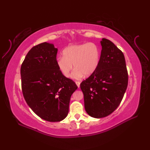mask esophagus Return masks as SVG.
<instances>
[{
	"mask_svg": "<svg viewBox=\"0 0 150 150\" xmlns=\"http://www.w3.org/2000/svg\"><path fill=\"white\" fill-rule=\"evenodd\" d=\"M75 83H76V85H77V87L79 88L80 87V84H81V83L79 82V81H76Z\"/></svg>",
	"mask_w": 150,
	"mask_h": 150,
	"instance_id": "esophagus-1",
	"label": "esophagus"
}]
</instances>
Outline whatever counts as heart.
Returning <instances> with one entry per match:
<instances>
[{"label":"heart","mask_w":150,"mask_h":150,"mask_svg":"<svg viewBox=\"0 0 150 150\" xmlns=\"http://www.w3.org/2000/svg\"><path fill=\"white\" fill-rule=\"evenodd\" d=\"M100 62V50L95 43L69 45L63 50V57L57 60V65L61 73L69 78L73 70V77L80 79L90 76L98 69Z\"/></svg>","instance_id":"obj_1"}]
</instances>
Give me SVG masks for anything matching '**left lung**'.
<instances>
[{
  "label": "left lung",
  "instance_id": "obj_1",
  "mask_svg": "<svg viewBox=\"0 0 150 150\" xmlns=\"http://www.w3.org/2000/svg\"><path fill=\"white\" fill-rule=\"evenodd\" d=\"M102 50L96 71L82 81L85 108L93 118L112 113L120 105L128 87V75L123 53L109 40L100 41Z\"/></svg>",
  "mask_w": 150,
  "mask_h": 150
}]
</instances>
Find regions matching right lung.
I'll list each match as a JSON object with an SVG mask.
<instances>
[{
	"label": "right lung",
	"instance_id": "right-lung-1",
	"mask_svg": "<svg viewBox=\"0 0 150 150\" xmlns=\"http://www.w3.org/2000/svg\"><path fill=\"white\" fill-rule=\"evenodd\" d=\"M57 48L44 42L28 53L20 69L24 99L34 112L48 122L63 120L70 98L77 90L74 81L63 76L57 65Z\"/></svg>",
	"mask_w": 150,
	"mask_h": 150
}]
</instances>
